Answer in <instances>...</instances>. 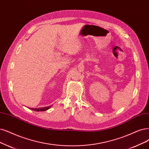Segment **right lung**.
I'll use <instances>...</instances> for the list:
<instances>
[{
	"mask_svg": "<svg viewBox=\"0 0 149 149\" xmlns=\"http://www.w3.org/2000/svg\"><path fill=\"white\" fill-rule=\"evenodd\" d=\"M52 107L51 106H48V107H40V108H29L31 110H33V111H37V112H42V111H47V110H48L49 108Z\"/></svg>",
	"mask_w": 149,
	"mask_h": 149,
	"instance_id": "1",
	"label": "right lung"
}]
</instances>
